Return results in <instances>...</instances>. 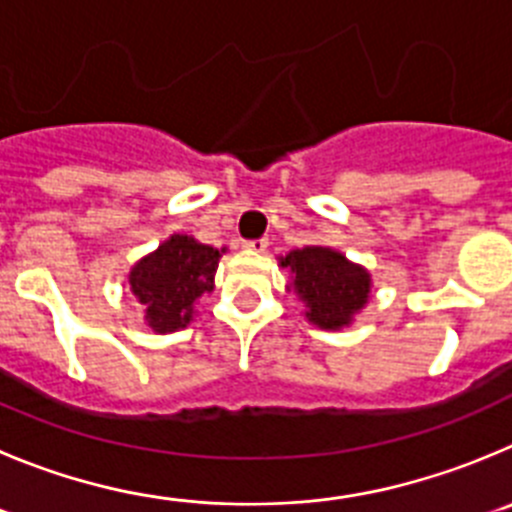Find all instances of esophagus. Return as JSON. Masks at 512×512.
Returning a JSON list of instances; mask_svg holds the SVG:
<instances>
[{
	"label": "esophagus",
	"instance_id": "obj_1",
	"mask_svg": "<svg viewBox=\"0 0 512 512\" xmlns=\"http://www.w3.org/2000/svg\"><path fill=\"white\" fill-rule=\"evenodd\" d=\"M245 247L247 252H265L267 250V240L265 237H262V240H250V242H245Z\"/></svg>",
	"mask_w": 512,
	"mask_h": 512
}]
</instances>
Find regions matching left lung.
Returning <instances> with one entry per match:
<instances>
[{
  "label": "left lung",
  "mask_w": 512,
  "mask_h": 512,
  "mask_svg": "<svg viewBox=\"0 0 512 512\" xmlns=\"http://www.w3.org/2000/svg\"><path fill=\"white\" fill-rule=\"evenodd\" d=\"M288 267L293 290L305 303V318L313 326L338 331L353 321L371 293V275L361 265H353L346 255L331 247H303L280 257Z\"/></svg>",
  "instance_id": "left-lung-1"
}]
</instances>
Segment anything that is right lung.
<instances>
[{"label": "right lung", "mask_w": 512, "mask_h": 512, "mask_svg": "<svg viewBox=\"0 0 512 512\" xmlns=\"http://www.w3.org/2000/svg\"><path fill=\"white\" fill-rule=\"evenodd\" d=\"M219 250L189 234H171L159 250L141 257L128 272L131 293L146 305V321L156 333H174L194 318V305L214 290Z\"/></svg>", "instance_id": "obj_1"}]
</instances>
